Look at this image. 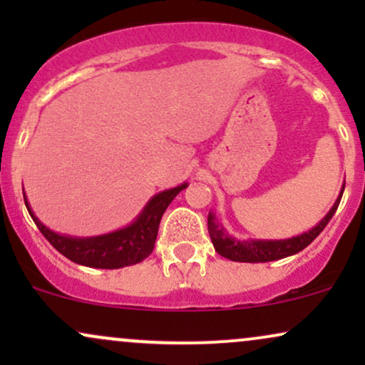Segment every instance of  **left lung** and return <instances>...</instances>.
I'll return each mask as SVG.
<instances>
[{"instance_id":"8db88e82","label":"left lung","mask_w":365,"mask_h":365,"mask_svg":"<svg viewBox=\"0 0 365 365\" xmlns=\"http://www.w3.org/2000/svg\"><path fill=\"white\" fill-rule=\"evenodd\" d=\"M343 190H345V185L341 187L340 197L336 199L334 206L329 209L328 215L322 217L312 230L302 233V235L284 238V240H235V238L230 237L228 233L225 232L223 226L217 223L216 216L212 215V212H209V237H211L212 245H215L217 254L235 262H269L288 257V255L299 254L300 250H304L305 247L311 244L314 238L326 228V225L329 223V220L333 217L334 212H336L338 204H340Z\"/></svg>"}]
</instances>
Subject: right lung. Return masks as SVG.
I'll use <instances>...</instances> for the list:
<instances>
[{
	"label": "right lung",
	"instance_id": "right-lung-1",
	"mask_svg": "<svg viewBox=\"0 0 365 365\" xmlns=\"http://www.w3.org/2000/svg\"><path fill=\"white\" fill-rule=\"evenodd\" d=\"M187 183L170 188V190L159 192L145 204L142 212L132 225L125 228L116 230L113 233L89 238H77L58 235L37 220L31 206L27 202V197L24 194L25 206L31 215L39 232L46 237V240L51 244L58 252L65 255L70 261L82 264L87 267H99V269H118V267L132 266V264L142 262L153 252L156 244L159 221L165 215L166 207L171 200L177 197Z\"/></svg>",
	"mask_w": 365,
	"mask_h": 365
}]
</instances>
